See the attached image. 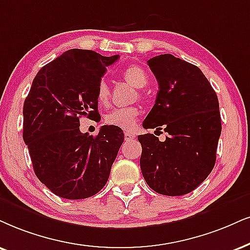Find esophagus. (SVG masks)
<instances>
[{
	"mask_svg": "<svg viewBox=\"0 0 250 250\" xmlns=\"http://www.w3.org/2000/svg\"><path fill=\"white\" fill-rule=\"evenodd\" d=\"M124 137H125V140L126 141H130L132 139H134V138L137 137V135H135V133H132V132H125Z\"/></svg>",
	"mask_w": 250,
	"mask_h": 250,
	"instance_id": "1",
	"label": "esophagus"
}]
</instances>
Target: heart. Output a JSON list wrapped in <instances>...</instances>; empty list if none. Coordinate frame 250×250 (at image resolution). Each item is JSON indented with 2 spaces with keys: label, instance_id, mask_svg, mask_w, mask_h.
Instances as JSON below:
<instances>
[{
  "label": "heart",
  "instance_id": "heart-1",
  "mask_svg": "<svg viewBox=\"0 0 250 250\" xmlns=\"http://www.w3.org/2000/svg\"><path fill=\"white\" fill-rule=\"evenodd\" d=\"M123 78L126 82L130 83L137 89H143L146 87L148 78L147 74L141 67L137 64L126 67L122 73ZM96 97L101 105H106L110 100V88L105 80H102L97 85ZM138 116H139V109L137 106H126L117 107L110 111L105 116V123L107 125L116 126L122 130H133L137 125Z\"/></svg>",
  "mask_w": 250,
  "mask_h": 250
}]
</instances>
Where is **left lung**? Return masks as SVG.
<instances>
[{
    "label": "left lung",
    "mask_w": 250,
    "mask_h": 250,
    "mask_svg": "<svg viewBox=\"0 0 250 250\" xmlns=\"http://www.w3.org/2000/svg\"><path fill=\"white\" fill-rule=\"evenodd\" d=\"M159 83L145 128L167 132L165 141L154 134L138 137L143 147L140 168L150 189L165 196L195 190L210 175L221 133L219 102L198 67L171 54L147 61Z\"/></svg>",
    "instance_id": "obj_1"
}]
</instances>
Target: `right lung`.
I'll return each mask as SVG.
<instances>
[{"mask_svg": "<svg viewBox=\"0 0 250 250\" xmlns=\"http://www.w3.org/2000/svg\"><path fill=\"white\" fill-rule=\"evenodd\" d=\"M118 58L73 48L33 79L23 106V139L36 176L61 198H88L103 189L124 141L116 126L103 125L96 137L80 131L82 117L98 116L97 85Z\"/></svg>", "mask_w": 250, "mask_h": 250, "instance_id": "add662e5", "label": "right lung"}]
</instances>
